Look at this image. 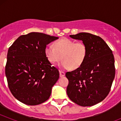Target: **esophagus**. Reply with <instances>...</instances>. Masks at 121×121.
Returning <instances> with one entry per match:
<instances>
[{
  "instance_id": "obj_1",
  "label": "esophagus",
  "mask_w": 121,
  "mask_h": 121,
  "mask_svg": "<svg viewBox=\"0 0 121 121\" xmlns=\"http://www.w3.org/2000/svg\"><path fill=\"white\" fill-rule=\"evenodd\" d=\"M59 74H60V77L64 76H65V72H64V71H59Z\"/></svg>"
}]
</instances>
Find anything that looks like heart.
<instances>
[{"label":"heart","mask_w":121,"mask_h":121,"mask_svg":"<svg viewBox=\"0 0 121 121\" xmlns=\"http://www.w3.org/2000/svg\"><path fill=\"white\" fill-rule=\"evenodd\" d=\"M87 51V47L84 42L63 38L54 42V47L51 45L46 46L45 54L51 64H55L62 59V68L76 70L84 62Z\"/></svg>","instance_id":"obj_1"}]
</instances>
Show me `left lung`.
Segmentation results:
<instances>
[{
	"instance_id": "1",
	"label": "left lung",
	"mask_w": 121,
	"mask_h": 121,
	"mask_svg": "<svg viewBox=\"0 0 121 121\" xmlns=\"http://www.w3.org/2000/svg\"><path fill=\"white\" fill-rule=\"evenodd\" d=\"M82 40L87 55L79 68L65 76L68 79V96L80 106H93L107 96L115 76V58L106 42L99 36L88 33L70 35Z\"/></svg>"
}]
</instances>
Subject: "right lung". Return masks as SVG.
Wrapping results in <instances>:
<instances>
[{"label": "right lung", "instance_id": "right-lung-1", "mask_svg": "<svg viewBox=\"0 0 121 121\" xmlns=\"http://www.w3.org/2000/svg\"><path fill=\"white\" fill-rule=\"evenodd\" d=\"M57 39L33 32L19 36L8 49L5 74L9 90L20 102L36 105L50 98L59 72L48 60L45 48Z\"/></svg>", "mask_w": 121, "mask_h": 121}]
</instances>
